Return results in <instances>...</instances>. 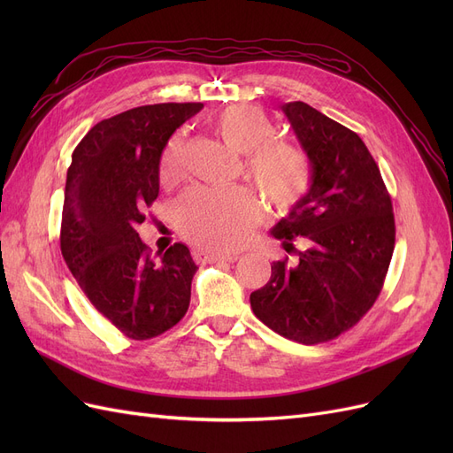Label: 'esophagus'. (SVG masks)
Returning a JSON list of instances; mask_svg holds the SVG:
<instances>
[{
  "label": "esophagus",
  "instance_id": "esophagus-1",
  "mask_svg": "<svg viewBox=\"0 0 453 453\" xmlns=\"http://www.w3.org/2000/svg\"><path fill=\"white\" fill-rule=\"evenodd\" d=\"M195 258L198 263H236L238 255H223V253H211L198 250L195 251Z\"/></svg>",
  "mask_w": 453,
  "mask_h": 453
}]
</instances>
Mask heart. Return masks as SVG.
<instances>
[{
    "instance_id": "obj_1",
    "label": "heart",
    "mask_w": 453,
    "mask_h": 453,
    "mask_svg": "<svg viewBox=\"0 0 453 453\" xmlns=\"http://www.w3.org/2000/svg\"><path fill=\"white\" fill-rule=\"evenodd\" d=\"M211 127L230 149L245 155V175L276 210H289L303 200L313 180L306 150L273 138V122L253 104H230L211 117ZM185 173V138L175 134L160 157L162 185H175ZM263 217L251 190L193 188L177 205L183 236L205 250L226 253L240 248Z\"/></svg>"
}]
</instances>
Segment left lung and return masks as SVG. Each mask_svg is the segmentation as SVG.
<instances>
[{
    "label": "left lung",
    "instance_id": "obj_1",
    "mask_svg": "<svg viewBox=\"0 0 453 453\" xmlns=\"http://www.w3.org/2000/svg\"><path fill=\"white\" fill-rule=\"evenodd\" d=\"M313 180L306 196L272 228L287 253L303 235L296 263L276 260L270 281L251 293L257 318L273 333L321 344L357 325L372 308L395 250L391 196L357 134L304 102L281 105Z\"/></svg>",
    "mask_w": 453,
    "mask_h": 453
}]
</instances>
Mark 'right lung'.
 I'll return each mask as SVG.
<instances>
[{
    "mask_svg": "<svg viewBox=\"0 0 453 453\" xmlns=\"http://www.w3.org/2000/svg\"><path fill=\"white\" fill-rule=\"evenodd\" d=\"M203 104L128 109L92 127L67 168L60 250L92 306L132 340L155 338L188 310L198 266L187 245L150 255L138 226L158 196L170 135Z\"/></svg>",
    "mask_w": 453,
    "mask_h": 453,
    "instance_id": "add662e5",
    "label": "right lung"
}]
</instances>
